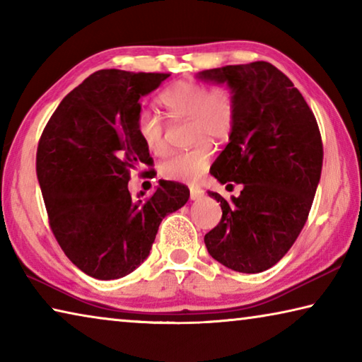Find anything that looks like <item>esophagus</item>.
<instances>
[{
    "label": "esophagus",
    "mask_w": 362,
    "mask_h": 362,
    "mask_svg": "<svg viewBox=\"0 0 362 362\" xmlns=\"http://www.w3.org/2000/svg\"><path fill=\"white\" fill-rule=\"evenodd\" d=\"M203 196H204L203 188L198 187V185H189V198H192L193 201L203 198Z\"/></svg>",
    "instance_id": "esophagus-1"
}]
</instances>
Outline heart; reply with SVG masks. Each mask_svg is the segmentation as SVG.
<instances>
[{"mask_svg": "<svg viewBox=\"0 0 362 362\" xmlns=\"http://www.w3.org/2000/svg\"><path fill=\"white\" fill-rule=\"evenodd\" d=\"M159 103L173 119H189V136L194 146L175 151L159 164V174L168 180H196L209 168L214 142L228 140L236 124V102L231 90L199 81H179L164 89ZM140 142L151 155H163L168 148L164 124L151 110H140L136 119Z\"/></svg>", "mask_w": 362, "mask_h": 362, "instance_id": "b5f03b06", "label": "heart"}]
</instances>
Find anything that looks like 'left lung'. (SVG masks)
I'll list each match as a JSON object with an SVG mask.
<instances>
[{"instance_id": "1", "label": "left lung", "mask_w": 362, "mask_h": 362, "mask_svg": "<svg viewBox=\"0 0 362 362\" xmlns=\"http://www.w3.org/2000/svg\"><path fill=\"white\" fill-rule=\"evenodd\" d=\"M198 78L226 83L235 97V129L211 174L228 187L243 183L231 203L207 192L222 206V220L204 236L207 252L235 272H265L308 218L322 169L320 127L300 90L272 64L226 65Z\"/></svg>"}]
</instances>
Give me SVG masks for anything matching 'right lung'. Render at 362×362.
<instances>
[{
	"label": "right lung",
	"instance_id": "1",
	"mask_svg": "<svg viewBox=\"0 0 362 362\" xmlns=\"http://www.w3.org/2000/svg\"><path fill=\"white\" fill-rule=\"evenodd\" d=\"M169 76L95 71L64 97L41 134L36 175L49 225L65 255L95 279L132 273L161 220L189 198L179 182H159L148 199L127 189L132 170L153 164L136 131L140 99Z\"/></svg>",
	"mask_w": 362,
	"mask_h": 362
}]
</instances>
